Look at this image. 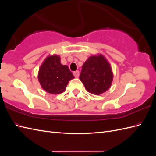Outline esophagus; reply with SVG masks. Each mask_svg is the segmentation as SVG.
Wrapping results in <instances>:
<instances>
[{"label": "esophagus", "instance_id": "1", "mask_svg": "<svg viewBox=\"0 0 156 156\" xmlns=\"http://www.w3.org/2000/svg\"><path fill=\"white\" fill-rule=\"evenodd\" d=\"M73 75H74V76H75V77H78L79 76V72L78 70L75 71V72H73Z\"/></svg>", "mask_w": 156, "mask_h": 156}]
</instances>
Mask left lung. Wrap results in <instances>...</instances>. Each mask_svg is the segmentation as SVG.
Segmentation results:
<instances>
[{
	"label": "left lung",
	"mask_w": 156,
	"mask_h": 156,
	"mask_svg": "<svg viewBox=\"0 0 156 156\" xmlns=\"http://www.w3.org/2000/svg\"><path fill=\"white\" fill-rule=\"evenodd\" d=\"M113 75L109 64L102 55L92 56L84 63L79 79L87 91L96 95L110 88Z\"/></svg>",
	"instance_id": "1"
}]
</instances>
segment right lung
I'll return each instance as SVG.
<instances>
[{"label": "right lung", "instance_id": "add662e5", "mask_svg": "<svg viewBox=\"0 0 156 156\" xmlns=\"http://www.w3.org/2000/svg\"><path fill=\"white\" fill-rule=\"evenodd\" d=\"M73 78L68 66L61 64L57 55L48 56L39 69L38 80L41 87L53 94L63 92L69 81Z\"/></svg>", "mask_w": 156, "mask_h": 156}]
</instances>
